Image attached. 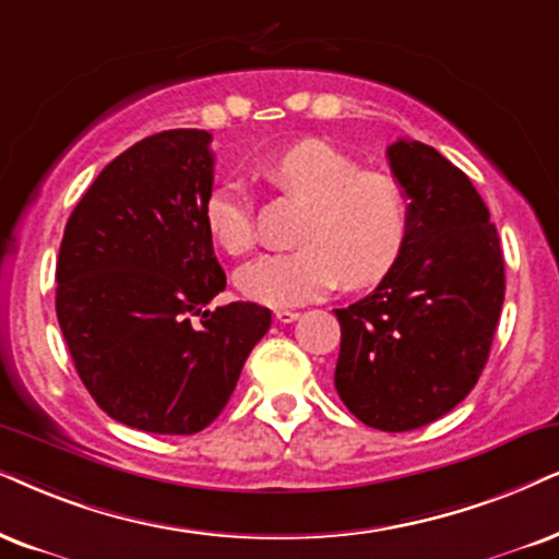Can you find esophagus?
<instances>
[{"label":"esophagus","instance_id":"1","mask_svg":"<svg viewBox=\"0 0 559 559\" xmlns=\"http://www.w3.org/2000/svg\"><path fill=\"white\" fill-rule=\"evenodd\" d=\"M273 317H275V320H278V322L288 324V322H294L296 317H299V312H294V309H275Z\"/></svg>","mask_w":559,"mask_h":559}]
</instances>
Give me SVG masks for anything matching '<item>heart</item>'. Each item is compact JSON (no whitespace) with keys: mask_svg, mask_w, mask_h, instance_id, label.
<instances>
[{"mask_svg":"<svg viewBox=\"0 0 559 559\" xmlns=\"http://www.w3.org/2000/svg\"><path fill=\"white\" fill-rule=\"evenodd\" d=\"M271 186L312 203L299 231L301 250L263 255L237 271L247 299L292 307L345 288L379 284L397 263L407 239V198L390 175L364 165L328 144L301 141L265 169ZM203 222L229 255L255 245L252 201L242 182L227 180L203 203Z\"/></svg>","mask_w":559,"mask_h":559,"instance_id":"1","label":"heart"}]
</instances>
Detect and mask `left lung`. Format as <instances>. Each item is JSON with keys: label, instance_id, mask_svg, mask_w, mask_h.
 I'll list each match as a JSON object with an SVG mask.
<instances>
[{"label": "left lung", "instance_id": "8db88e82", "mask_svg": "<svg viewBox=\"0 0 559 559\" xmlns=\"http://www.w3.org/2000/svg\"><path fill=\"white\" fill-rule=\"evenodd\" d=\"M407 206L397 263L366 299L335 309V390L366 426H428L472 392L490 356L506 265L490 211L462 169L420 141L386 150Z\"/></svg>", "mask_w": 559, "mask_h": 559}]
</instances>
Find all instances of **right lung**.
Returning <instances> with one entry per match:
<instances>
[{
	"instance_id": "right-lung-1",
	"label": "right lung",
	"mask_w": 559,
	"mask_h": 559,
	"mask_svg": "<svg viewBox=\"0 0 559 559\" xmlns=\"http://www.w3.org/2000/svg\"><path fill=\"white\" fill-rule=\"evenodd\" d=\"M211 133L141 139L97 175L63 229L56 317L74 369L112 420L162 436L211 426L271 328L252 301L206 304L227 286L203 222Z\"/></svg>"
}]
</instances>
